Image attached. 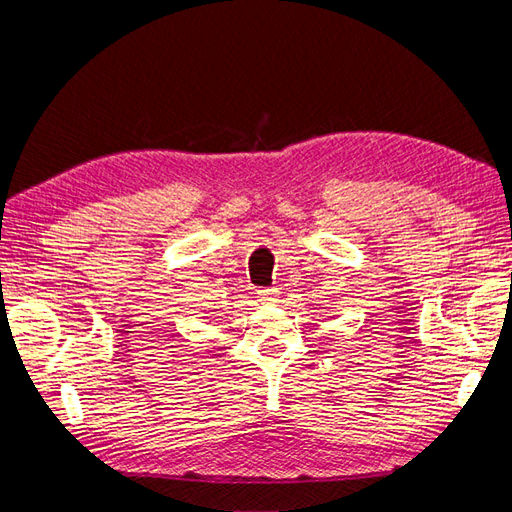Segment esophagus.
Masks as SVG:
<instances>
[{
	"label": "esophagus",
	"mask_w": 512,
	"mask_h": 512,
	"mask_svg": "<svg viewBox=\"0 0 512 512\" xmlns=\"http://www.w3.org/2000/svg\"><path fill=\"white\" fill-rule=\"evenodd\" d=\"M258 299L265 301V303L277 301V288H260L258 290Z\"/></svg>",
	"instance_id": "1"
}]
</instances>
